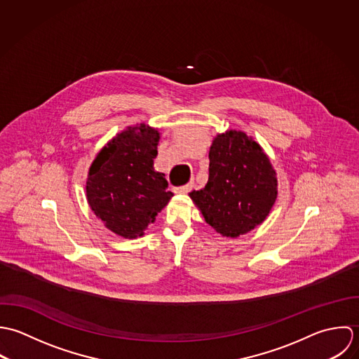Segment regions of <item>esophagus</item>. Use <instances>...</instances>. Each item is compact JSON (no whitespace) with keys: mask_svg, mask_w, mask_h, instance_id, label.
Segmentation results:
<instances>
[{"mask_svg":"<svg viewBox=\"0 0 359 359\" xmlns=\"http://www.w3.org/2000/svg\"><path fill=\"white\" fill-rule=\"evenodd\" d=\"M193 186H194L193 183H187V184H184V186H182V187H176L175 191H176V193H180V194H186V193L191 191Z\"/></svg>","mask_w":359,"mask_h":359,"instance_id":"esophagus-1","label":"esophagus"}]
</instances>
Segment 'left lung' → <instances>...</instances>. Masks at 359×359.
Wrapping results in <instances>:
<instances>
[{"label":"left lung","instance_id":"8db88e82","mask_svg":"<svg viewBox=\"0 0 359 359\" xmlns=\"http://www.w3.org/2000/svg\"><path fill=\"white\" fill-rule=\"evenodd\" d=\"M190 197L217 233L237 237L265 220L278 197V179L259 144L229 130L211 145L208 183Z\"/></svg>","mask_w":359,"mask_h":359}]
</instances>
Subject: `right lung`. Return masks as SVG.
I'll return each instance as SVG.
<instances>
[{
    "label": "right lung",
    "mask_w": 359,
    "mask_h": 359,
    "mask_svg": "<svg viewBox=\"0 0 359 359\" xmlns=\"http://www.w3.org/2000/svg\"><path fill=\"white\" fill-rule=\"evenodd\" d=\"M159 133L129 128L107 144L90 166L87 201L114 233L135 238L173 196L163 173L154 169Z\"/></svg>",
    "instance_id": "right-lung-1"
}]
</instances>
